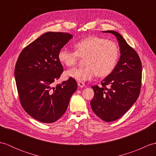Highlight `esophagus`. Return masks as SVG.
I'll return each mask as SVG.
<instances>
[{
	"label": "esophagus",
	"instance_id": "esophagus-1",
	"mask_svg": "<svg viewBox=\"0 0 156 156\" xmlns=\"http://www.w3.org/2000/svg\"><path fill=\"white\" fill-rule=\"evenodd\" d=\"M78 86L79 87H80V88H83V87H85V84L84 83V82H78Z\"/></svg>",
	"mask_w": 156,
	"mask_h": 156
}]
</instances>
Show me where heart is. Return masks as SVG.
Listing matches in <instances>:
<instances>
[{
  "label": "heart",
  "instance_id": "heart-1",
  "mask_svg": "<svg viewBox=\"0 0 156 156\" xmlns=\"http://www.w3.org/2000/svg\"><path fill=\"white\" fill-rule=\"evenodd\" d=\"M75 51L62 48L58 54V60L68 67L75 66L78 58H84L83 68H71L64 72L66 78L82 82L93 79L98 74L107 76L113 71L119 57V49L115 42L90 36L74 45Z\"/></svg>",
  "mask_w": 156,
  "mask_h": 156
}]
</instances>
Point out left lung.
<instances>
[{"instance_id": "8db88e82", "label": "left lung", "mask_w": 156, "mask_h": 156, "mask_svg": "<svg viewBox=\"0 0 156 156\" xmlns=\"http://www.w3.org/2000/svg\"><path fill=\"white\" fill-rule=\"evenodd\" d=\"M102 32L117 37L121 56L113 71L102 80V87H92L94 96L90 105L99 118L111 122L122 117L136 102L140 93L142 65L137 53L121 34L115 31Z\"/></svg>"}]
</instances>
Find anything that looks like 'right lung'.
<instances>
[{"mask_svg": "<svg viewBox=\"0 0 156 156\" xmlns=\"http://www.w3.org/2000/svg\"><path fill=\"white\" fill-rule=\"evenodd\" d=\"M72 37L66 33H45L23 49L16 61L15 77L21 105L40 122L51 123L60 118L77 89L70 78L52 87L63 72L58 51Z\"/></svg>", "mask_w": 156, "mask_h": 156, "instance_id": "1", "label": "right lung"}]
</instances>
